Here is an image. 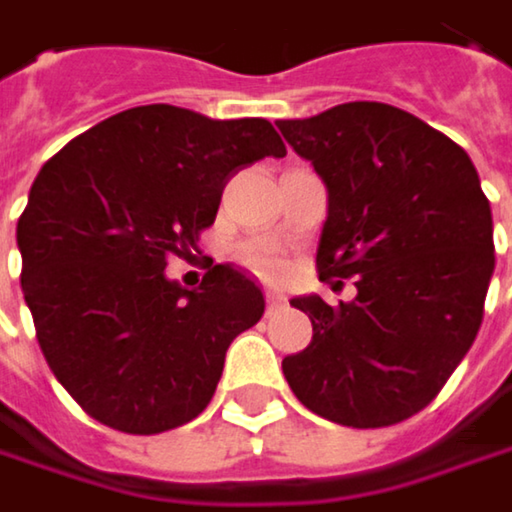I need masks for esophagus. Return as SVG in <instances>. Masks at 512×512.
I'll list each match as a JSON object with an SVG mask.
<instances>
[{"mask_svg": "<svg viewBox=\"0 0 512 512\" xmlns=\"http://www.w3.org/2000/svg\"><path fill=\"white\" fill-rule=\"evenodd\" d=\"M266 305L269 308H281L284 305V293H278L275 287H266Z\"/></svg>", "mask_w": 512, "mask_h": 512, "instance_id": "esophagus-1", "label": "esophagus"}]
</instances>
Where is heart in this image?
<instances>
[{
	"mask_svg": "<svg viewBox=\"0 0 512 512\" xmlns=\"http://www.w3.org/2000/svg\"><path fill=\"white\" fill-rule=\"evenodd\" d=\"M246 260H249V266H255L260 275H269V278L281 275V272H284V266H287V260H284V255H281V249H278V246H269V243L249 246V249H246Z\"/></svg>",
	"mask_w": 512,
	"mask_h": 512,
	"instance_id": "1",
	"label": "heart"
}]
</instances>
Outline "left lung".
I'll list each match as a JSON object with an SVG mask.
<instances>
[{
    "mask_svg": "<svg viewBox=\"0 0 512 512\" xmlns=\"http://www.w3.org/2000/svg\"><path fill=\"white\" fill-rule=\"evenodd\" d=\"M275 124L329 195L320 281L356 278L353 302L290 299L314 338L281 361L287 385L335 424H400L442 391L483 320L495 246L477 168L445 133L388 103Z\"/></svg>",
    "mask_w": 512,
    "mask_h": 512,
    "instance_id": "left-lung-1",
    "label": "left lung"
}]
</instances>
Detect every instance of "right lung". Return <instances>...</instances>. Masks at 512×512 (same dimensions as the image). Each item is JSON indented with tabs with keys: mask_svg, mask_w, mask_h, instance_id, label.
Returning a JSON list of instances; mask_svg holds the SVG:
<instances>
[{
	"mask_svg": "<svg viewBox=\"0 0 512 512\" xmlns=\"http://www.w3.org/2000/svg\"><path fill=\"white\" fill-rule=\"evenodd\" d=\"M284 154L263 118L154 103L100 121L38 171L17 222L20 284L50 370L94 421L154 436L207 409L231 341L266 302L228 263L195 290L165 266L198 249L234 171Z\"/></svg>",
	"mask_w": 512,
	"mask_h": 512,
	"instance_id": "add662e5",
	"label": "right lung"
}]
</instances>
